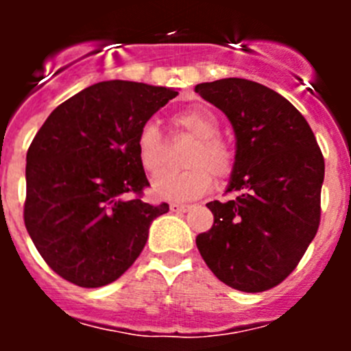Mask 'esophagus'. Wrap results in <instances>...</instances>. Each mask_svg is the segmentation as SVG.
Wrapping results in <instances>:
<instances>
[{
	"mask_svg": "<svg viewBox=\"0 0 351 351\" xmlns=\"http://www.w3.org/2000/svg\"><path fill=\"white\" fill-rule=\"evenodd\" d=\"M188 209H190V206H184V204H178V202L170 204V210H172V213H186Z\"/></svg>",
	"mask_w": 351,
	"mask_h": 351,
	"instance_id": "34e87169",
	"label": "esophagus"
}]
</instances>
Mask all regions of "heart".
<instances>
[{"label": "heart", "mask_w": 351, "mask_h": 351, "mask_svg": "<svg viewBox=\"0 0 351 351\" xmlns=\"http://www.w3.org/2000/svg\"><path fill=\"white\" fill-rule=\"evenodd\" d=\"M173 128L197 138L186 156L190 169L181 172H161L151 182L153 195L163 200H191L213 186V176L228 178L234 169V153L230 145L218 137L219 123L207 108L193 107L181 110L172 117ZM137 156L142 169L156 173L165 165V138L156 123L147 121L137 135Z\"/></svg>", "instance_id": "heart-1"}]
</instances>
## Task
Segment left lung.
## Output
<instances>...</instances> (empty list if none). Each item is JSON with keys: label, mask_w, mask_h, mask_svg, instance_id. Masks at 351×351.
<instances>
[{"label": "left lung", "mask_w": 351, "mask_h": 351, "mask_svg": "<svg viewBox=\"0 0 351 351\" xmlns=\"http://www.w3.org/2000/svg\"><path fill=\"white\" fill-rule=\"evenodd\" d=\"M235 132L228 202L207 204L210 230L197 247L219 281L256 293L280 285L320 225L325 161L308 121L280 93L246 79L195 86Z\"/></svg>", "instance_id": "8db88e82"}]
</instances>
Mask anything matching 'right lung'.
<instances>
[{
	"label": "right lung",
	"mask_w": 351,
	"mask_h": 351,
	"mask_svg": "<svg viewBox=\"0 0 351 351\" xmlns=\"http://www.w3.org/2000/svg\"><path fill=\"white\" fill-rule=\"evenodd\" d=\"M179 93L130 80L93 84L56 107L27 149L24 223L49 267L82 288L125 274L169 204L142 200L149 181L137 135Z\"/></svg>",
	"instance_id": "obj_1"
}]
</instances>
